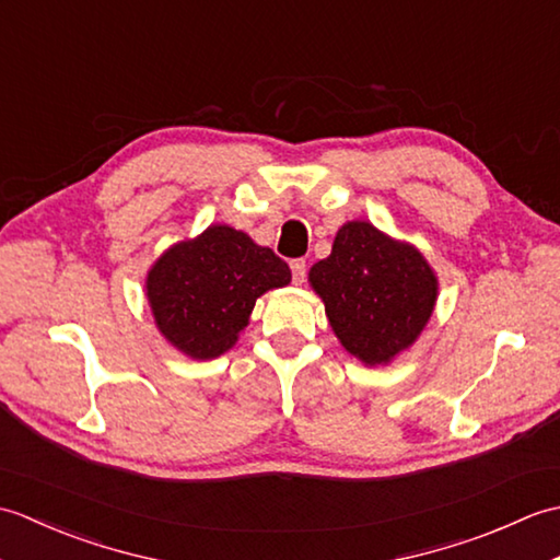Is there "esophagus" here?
<instances>
[{
    "label": "esophagus",
    "instance_id": "obj_1",
    "mask_svg": "<svg viewBox=\"0 0 560 560\" xmlns=\"http://www.w3.org/2000/svg\"><path fill=\"white\" fill-rule=\"evenodd\" d=\"M305 273H307L305 259H291V277H293V283H303V281H305Z\"/></svg>",
    "mask_w": 560,
    "mask_h": 560
}]
</instances>
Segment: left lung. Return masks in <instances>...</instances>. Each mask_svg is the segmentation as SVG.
Returning a JSON list of instances; mask_svg holds the SVG:
<instances>
[{
  "instance_id": "1",
  "label": "left lung",
  "mask_w": 560,
  "mask_h": 560,
  "mask_svg": "<svg viewBox=\"0 0 560 560\" xmlns=\"http://www.w3.org/2000/svg\"><path fill=\"white\" fill-rule=\"evenodd\" d=\"M311 283L343 349L368 365L411 347L438 295L435 273L419 249L368 221L341 225L331 255L311 269Z\"/></svg>"
}]
</instances>
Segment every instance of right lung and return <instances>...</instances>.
Returning a JSON list of instances; mask_svg holds the SVG:
<instances>
[{
	"label": "right lung",
	"mask_w": 560,
	"mask_h": 560,
	"mask_svg": "<svg viewBox=\"0 0 560 560\" xmlns=\"http://www.w3.org/2000/svg\"><path fill=\"white\" fill-rule=\"evenodd\" d=\"M289 281L291 269L273 249L229 225H211L151 267L147 295L161 335L207 361L233 347L261 293Z\"/></svg>",
	"instance_id": "right-lung-1"
}]
</instances>
